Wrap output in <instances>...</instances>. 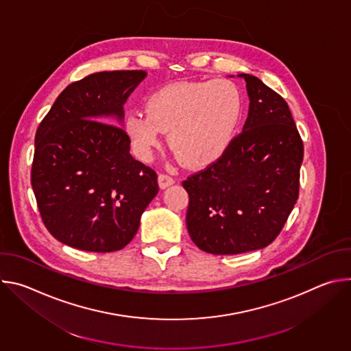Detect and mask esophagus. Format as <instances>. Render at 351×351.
<instances>
[{
    "mask_svg": "<svg viewBox=\"0 0 351 351\" xmlns=\"http://www.w3.org/2000/svg\"><path fill=\"white\" fill-rule=\"evenodd\" d=\"M175 183V179L167 173H160L158 175V184L161 189H167L168 186L173 184Z\"/></svg>",
    "mask_w": 351,
    "mask_h": 351,
    "instance_id": "obj_1",
    "label": "esophagus"
}]
</instances>
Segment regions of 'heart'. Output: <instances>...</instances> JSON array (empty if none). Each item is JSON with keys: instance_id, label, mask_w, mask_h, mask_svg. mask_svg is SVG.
Returning a JSON list of instances; mask_svg holds the SVG:
<instances>
[{"instance_id": "1", "label": "heart", "mask_w": 351, "mask_h": 351, "mask_svg": "<svg viewBox=\"0 0 351 351\" xmlns=\"http://www.w3.org/2000/svg\"><path fill=\"white\" fill-rule=\"evenodd\" d=\"M145 115L133 112L125 128L136 154L152 157L161 132L189 168H206L232 145L243 115V95L228 79L183 80L165 84L144 101Z\"/></svg>"}]
</instances>
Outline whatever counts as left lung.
Wrapping results in <instances>:
<instances>
[{"mask_svg": "<svg viewBox=\"0 0 351 351\" xmlns=\"http://www.w3.org/2000/svg\"><path fill=\"white\" fill-rule=\"evenodd\" d=\"M239 76L250 97L243 132L218 161L182 183L189 234L218 256L260 250L278 237L298 198L304 156L285 98L253 75Z\"/></svg>", "mask_w": 351, "mask_h": 351, "instance_id": "obj_1", "label": "left lung"}]
</instances>
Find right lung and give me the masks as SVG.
<instances>
[{
	"instance_id": "right-lung-1",
	"label": "right lung",
	"mask_w": 351,
	"mask_h": 351,
	"mask_svg": "<svg viewBox=\"0 0 351 351\" xmlns=\"http://www.w3.org/2000/svg\"><path fill=\"white\" fill-rule=\"evenodd\" d=\"M144 77V71H112L73 82L37 128L32 187L43 223L66 245L122 250L158 193L156 171L130 156V138L115 125Z\"/></svg>"
}]
</instances>
